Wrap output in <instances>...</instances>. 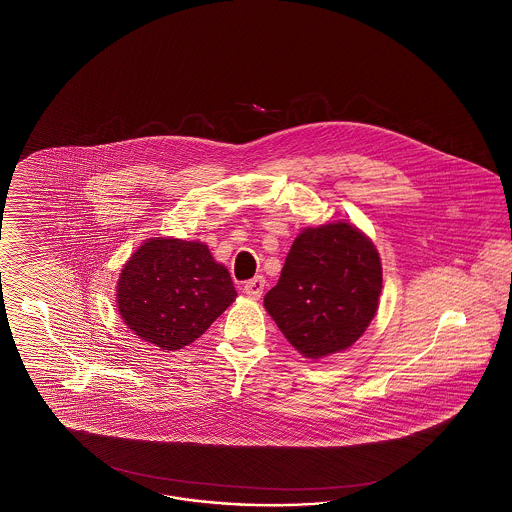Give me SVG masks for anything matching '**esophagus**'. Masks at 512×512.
<instances>
[{
  "label": "esophagus",
  "mask_w": 512,
  "mask_h": 512,
  "mask_svg": "<svg viewBox=\"0 0 512 512\" xmlns=\"http://www.w3.org/2000/svg\"><path fill=\"white\" fill-rule=\"evenodd\" d=\"M264 283H266V281H264L263 276L249 279V281H246V285H244V293H246L251 300H259V298L263 296Z\"/></svg>",
  "instance_id": "esophagus-1"
}]
</instances>
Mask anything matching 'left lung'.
I'll list each match as a JSON object with an SVG mask.
<instances>
[{
  "mask_svg": "<svg viewBox=\"0 0 512 512\" xmlns=\"http://www.w3.org/2000/svg\"><path fill=\"white\" fill-rule=\"evenodd\" d=\"M383 289L381 257L370 236L334 221L302 229L264 310L304 358L349 349L372 323Z\"/></svg>",
  "mask_w": 512,
  "mask_h": 512,
  "instance_id": "left-lung-1",
  "label": "left lung"
}]
</instances>
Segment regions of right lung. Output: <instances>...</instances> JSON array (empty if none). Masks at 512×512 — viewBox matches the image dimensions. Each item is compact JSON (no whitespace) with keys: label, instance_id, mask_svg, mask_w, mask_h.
Returning <instances> with one entry per match:
<instances>
[{"label":"right lung","instance_id":"obj_1","mask_svg":"<svg viewBox=\"0 0 512 512\" xmlns=\"http://www.w3.org/2000/svg\"><path fill=\"white\" fill-rule=\"evenodd\" d=\"M234 300L229 270L199 240L148 238L116 283L124 325L165 353L197 340Z\"/></svg>","mask_w":512,"mask_h":512}]
</instances>
